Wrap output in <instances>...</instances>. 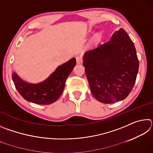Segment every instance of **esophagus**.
<instances>
[{"mask_svg":"<svg viewBox=\"0 0 153 153\" xmlns=\"http://www.w3.org/2000/svg\"><path fill=\"white\" fill-rule=\"evenodd\" d=\"M76 62H77V64H82V59L81 57H79V56H77V57H76Z\"/></svg>","mask_w":153,"mask_h":153,"instance_id":"1","label":"esophagus"}]
</instances>
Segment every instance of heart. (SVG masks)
<instances>
[{
    "mask_svg": "<svg viewBox=\"0 0 153 153\" xmlns=\"http://www.w3.org/2000/svg\"><path fill=\"white\" fill-rule=\"evenodd\" d=\"M91 32L92 30H90V32ZM102 34L101 32H97V33H95L91 39V41H90V45H97V44L100 42V40L102 39Z\"/></svg>",
    "mask_w": 153,
    "mask_h": 153,
    "instance_id": "b5f03b06",
    "label": "heart"
}]
</instances>
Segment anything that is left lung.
I'll use <instances>...</instances> for the list:
<instances>
[{
  "instance_id": "obj_1",
  "label": "left lung",
  "mask_w": 153,
  "mask_h": 153,
  "mask_svg": "<svg viewBox=\"0 0 153 153\" xmlns=\"http://www.w3.org/2000/svg\"><path fill=\"white\" fill-rule=\"evenodd\" d=\"M83 60L90 90L98 101L109 104L129 95L139 61L134 43L123 29L114 33L108 42L85 53Z\"/></svg>"
}]
</instances>
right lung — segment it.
<instances>
[{
    "label": "right lung",
    "instance_id": "obj_1",
    "mask_svg": "<svg viewBox=\"0 0 153 153\" xmlns=\"http://www.w3.org/2000/svg\"><path fill=\"white\" fill-rule=\"evenodd\" d=\"M76 65V59L59 65L56 70L42 82L30 84L24 81L14 72L12 79L18 92L27 101L38 105H50L60 97L66 79Z\"/></svg>",
    "mask_w": 153,
    "mask_h": 153
}]
</instances>
